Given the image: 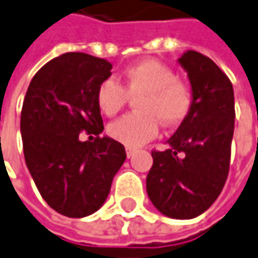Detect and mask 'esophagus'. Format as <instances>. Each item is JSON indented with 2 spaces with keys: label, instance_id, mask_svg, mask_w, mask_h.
<instances>
[{
  "label": "esophagus",
  "instance_id": "1",
  "mask_svg": "<svg viewBox=\"0 0 258 258\" xmlns=\"http://www.w3.org/2000/svg\"><path fill=\"white\" fill-rule=\"evenodd\" d=\"M135 153H136V150L135 149H132V148H126V156H127V159H131Z\"/></svg>",
  "mask_w": 258,
  "mask_h": 258
}]
</instances>
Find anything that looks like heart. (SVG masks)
I'll return each instance as SVG.
<instances>
[{
  "instance_id": "b5f03b06",
  "label": "heart",
  "mask_w": 258,
  "mask_h": 258,
  "mask_svg": "<svg viewBox=\"0 0 258 258\" xmlns=\"http://www.w3.org/2000/svg\"><path fill=\"white\" fill-rule=\"evenodd\" d=\"M123 85L115 79H105L96 92V102L108 116L116 115L131 98L139 112L131 113L110 123L108 133L127 148H139L155 139L159 122L172 127L189 116L193 93L187 85L177 81L173 69L155 59L142 60L123 72Z\"/></svg>"
}]
</instances>
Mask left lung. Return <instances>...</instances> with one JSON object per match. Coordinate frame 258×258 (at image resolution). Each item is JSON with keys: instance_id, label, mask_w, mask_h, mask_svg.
<instances>
[{"instance_id": "left-lung-1", "label": "left lung", "mask_w": 258, "mask_h": 258, "mask_svg": "<svg viewBox=\"0 0 258 258\" xmlns=\"http://www.w3.org/2000/svg\"><path fill=\"white\" fill-rule=\"evenodd\" d=\"M179 63L189 77L193 106L167 141L169 149L152 152L146 191L160 213L184 220L205 213L222 193L236 113L233 85L213 60L186 51Z\"/></svg>"}]
</instances>
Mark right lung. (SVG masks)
Instances as JSON below:
<instances>
[{"mask_svg": "<svg viewBox=\"0 0 258 258\" xmlns=\"http://www.w3.org/2000/svg\"><path fill=\"white\" fill-rule=\"evenodd\" d=\"M110 69V62L88 53L59 55L34 75L22 103L27 167L42 199L67 217L99 210L126 159L122 143L99 136L103 120L96 92ZM84 130L97 138L82 142Z\"/></svg>", "mask_w": 258, "mask_h": 258, "instance_id": "add662e5", "label": "right lung"}]
</instances>
